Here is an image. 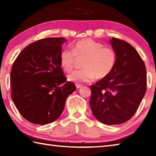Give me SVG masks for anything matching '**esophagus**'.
<instances>
[{
  "label": "esophagus",
  "instance_id": "obj_1",
  "mask_svg": "<svg viewBox=\"0 0 156 156\" xmlns=\"http://www.w3.org/2000/svg\"><path fill=\"white\" fill-rule=\"evenodd\" d=\"M76 88H77V89H80V88L82 87H83L81 85V84H76Z\"/></svg>",
  "mask_w": 156,
  "mask_h": 156
}]
</instances>
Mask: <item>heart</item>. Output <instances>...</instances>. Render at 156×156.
<instances>
[{"label": "heart", "instance_id": "1", "mask_svg": "<svg viewBox=\"0 0 156 156\" xmlns=\"http://www.w3.org/2000/svg\"><path fill=\"white\" fill-rule=\"evenodd\" d=\"M76 57L84 58L83 69L73 71L67 80L73 83H90L95 78L101 80L110 74L115 67L116 54L111 47L91 38H84L76 43L72 51L65 49L60 52V63L62 69L69 72L74 65Z\"/></svg>", "mask_w": 156, "mask_h": 156}]
</instances>
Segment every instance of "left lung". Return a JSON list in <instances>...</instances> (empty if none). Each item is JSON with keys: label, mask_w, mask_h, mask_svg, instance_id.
<instances>
[{"label": "left lung", "mask_w": 156, "mask_h": 156, "mask_svg": "<svg viewBox=\"0 0 156 156\" xmlns=\"http://www.w3.org/2000/svg\"><path fill=\"white\" fill-rule=\"evenodd\" d=\"M116 54L115 67L105 78L91 85V112L107 125L126 122L138 109L147 90V71L143 60L130 44L112 38Z\"/></svg>", "instance_id": "left-lung-1"}]
</instances>
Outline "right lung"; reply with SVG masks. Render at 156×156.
Masks as SVG:
<instances>
[{"mask_svg":"<svg viewBox=\"0 0 156 156\" xmlns=\"http://www.w3.org/2000/svg\"><path fill=\"white\" fill-rule=\"evenodd\" d=\"M62 37L47 38L29 44L11 70L12 98L25 119L36 125L54 122L61 115L67 98L76 85L67 82L60 63Z\"/></svg>","mask_w":156,"mask_h":156,"instance_id":"add662e5","label":"right lung"}]
</instances>
